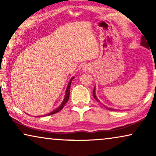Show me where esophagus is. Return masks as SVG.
<instances>
[{
    "mask_svg": "<svg viewBox=\"0 0 156 156\" xmlns=\"http://www.w3.org/2000/svg\"><path fill=\"white\" fill-rule=\"evenodd\" d=\"M90 69H91V67H89V65H84L82 67V72H88V71H89V70H90Z\"/></svg>",
    "mask_w": 156,
    "mask_h": 156,
    "instance_id": "34e87169",
    "label": "esophagus"
}]
</instances>
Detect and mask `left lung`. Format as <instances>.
<instances>
[{
    "label": "left lung",
    "instance_id": "1",
    "mask_svg": "<svg viewBox=\"0 0 156 156\" xmlns=\"http://www.w3.org/2000/svg\"><path fill=\"white\" fill-rule=\"evenodd\" d=\"M146 40H145V38L144 37H141V42H140V45L143 46V47H145V48H147V49H149V47H150V46H149V44H148V42H146L147 40L146 41ZM93 96H94V99L97 100L98 102H100L99 100L98 99V98L97 97V96H96L95 87H94V90H93ZM106 108H107V109H108V110H112H112H116V109H114V108H108V107H106Z\"/></svg>",
    "mask_w": 156,
    "mask_h": 156
}]
</instances>
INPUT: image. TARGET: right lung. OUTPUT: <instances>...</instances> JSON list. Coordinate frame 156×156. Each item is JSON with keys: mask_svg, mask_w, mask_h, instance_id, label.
<instances>
[{"mask_svg": "<svg viewBox=\"0 0 156 156\" xmlns=\"http://www.w3.org/2000/svg\"><path fill=\"white\" fill-rule=\"evenodd\" d=\"M73 79H74V76H73V77H72V78L71 79V80H69V83H68V84H67V89H66V92H65V98H64V100H63V101L62 102V104H60V106H59V107H57V108H55V109L53 110L52 112H51L50 113H49V114H45V115H44V116H50V115H52V114H56V113L59 112V111H61L63 107H64V106L65 105L66 103H67V101H68V99H69V91H70V87H71V83H72V80H73Z\"/></svg>", "mask_w": 156, "mask_h": 156, "instance_id": "add662e5", "label": "right lung"}]
</instances>
